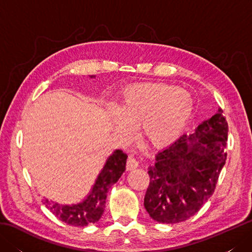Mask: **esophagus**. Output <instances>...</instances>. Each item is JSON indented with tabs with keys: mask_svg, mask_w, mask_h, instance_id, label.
<instances>
[{
	"mask_svg": "<svg viewBox=\"0 0 252 252\" xmlns=\"http://www.w3.org/2000/svg\"><path fill=\"white\" fill-rule=\"evenodd\" d=\"M138 167V160L134 157V155H130L126 161V168L127 170H133Z\"/></svg>",
	"mask_w": 252,
	"mask_h": 252,
	"instance_id": "obj_1",
	"label": "esophagus"
}]
</instances>
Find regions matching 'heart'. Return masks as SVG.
Masks as SVG:
<instances>
[{"instance_id": "1", "label": "heart", "mask_w": 252, "mask_h": 252, "mask_svg": "<svg viewBox=\"0 0 252 252\" xmlns=\"http://www.w3.org/2000/svg\"><path fill=\"white\" fill-rule=\"evenodd\" d=\"M121 118L117 129L130 134L140 126L142 135L156 147L175 141L189 122L192 99L187 91L162 83H141L127 87L117 105Z\"/></svg>"}]
</instances>
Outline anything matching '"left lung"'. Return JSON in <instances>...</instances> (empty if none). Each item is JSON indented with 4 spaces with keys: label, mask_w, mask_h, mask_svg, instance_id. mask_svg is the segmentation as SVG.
Segmentation results:
<instances>
[{
    "label": "left lung",
    "mask_w": 252,
    "mask_h": 252,
    "mask_svg": "<svg viewBox=\"0 0 252 252\" xmlns=\"http://www.w3.org/2000/svg\"><path fill=\"white\" fill-rule=\"evenodd\" d=\"M222 112L219 109L192 134H183L155 156L144 198L146 211L155 221L183 222L212 196L226 160L228 126Z\"/></svg>",
    "instance_id": "8db88e82"
}]
</instances>
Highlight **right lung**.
<instances>
[{"instance_id": "right-lung-1", "label": "right lung", "mask_w": 252, "mask_h": 252, "mask_svg": "<svg viewBox=\"0 0 252 252\" xmlns=\"http://www.w3.org/2000/svg\"><path fill=\"white\" fill-rule=\"evenodd\" d=\"M94 78V76H91ZM127 155L121 149H116L108 157L95 181L88 197L77 205H60L44 199V205L57 219L72 226H87L97 222L105 210L107 192L110 186L120 179L126 170Z\"/></svg>"}]
</instances>
